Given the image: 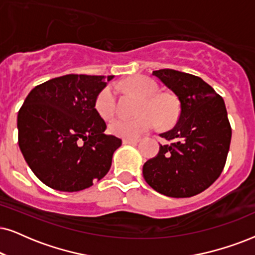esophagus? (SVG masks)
<instances>
[{
	"label": "esophagus",
	"mask_w": 255,
	"mask_h": 255,
	"mask_svg": "<svg viewBox=\"0 0 255 255\" xmlns=\"http://www.w3.org/2000/svg\"><path fill=\"white\" fill-rule=\"evenodd\" d=\"M138 138H124L122 140V142H124L125 144H136L138 142Z\"/></svg>",
	"instance_id": "obj_1"
}]
</instances>
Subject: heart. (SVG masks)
Masks as SVG:
<instances>
[{
	"instance_id": "obj_1",
	"label": "heart",
	"mask_w": 255,
	"mask_h": 255,
	"mask_svg": "<svg viewBox=\"0 0 255 255\" xmlns=\"http://www.w3.org/2000/svg\"><path fill=\"white\" fill-rule=\"evenodd\" d=\"M122 88L141 98L137 113L134 119L118 118L109 125L114 135L126 138L138 137L141 134L155 128L160 124L170 126L179 117V102L170 94H156V82L146 76H133L122 82ZM96 111L104 119H111L117 113V96L111 87L100 93L96 100Z\"/></svg>"
}]
</instances>
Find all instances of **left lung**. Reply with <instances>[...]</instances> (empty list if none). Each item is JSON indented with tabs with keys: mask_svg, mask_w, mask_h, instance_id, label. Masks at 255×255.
Listing matches in <instances>:
<instances>
[{
	"mask_svg": "<svg viewBox=\"0 0 255 255\" xmlns=\"http://www.w3.org/2000/svg\"><path fill=\"white\" fill-rule=\"evenodd\" d=\"M153 75L178 96L180 115L160 136L159 153L146 161L142 174L151 188L170 198H189L219 178L230 150L232 129L224 99L201 77L174 69Z\"/></svg>",
	"mask_w": 255,
	"mask_h": 255,
	"instance_id": "left-lung-1",
	"label": "left lung"
}]
</instances>
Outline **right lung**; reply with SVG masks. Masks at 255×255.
<instances>
[{"label":"right lung","mask_w":255,"mask_h":255,"mask_svg":"<svg viewBox=\"0 0 255 255\" xmlns=\"http://www.w3.org/2000/svg\"><path fill=\"white\" fill-rule=\"evenodd\" d=\"M69 74L31 89L17 115L18 146L44 185L79 192L101 180L122 141L105 134L96 100L113 79Z\"/></svg>","instance_id":"right-lung-1"}]
</instances>
